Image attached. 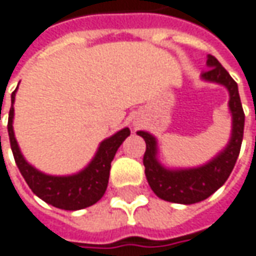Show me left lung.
Listing matches in <instances>:
<instances>
[{
	"instance_id": "left-lung-1",
	"label": "left lung",
	"mask_w": 256,
	"mask_h": 256,
	"mask_svg": "<svg viewBox=\"0 0 256 256\" xmlns=\"http://www.w3.org/2000/svg\"><path fill=\"white\" fill-rule=\"evenodd\" d=\"M201 79L211 84H222L230 93L228 108L232 118V128L228 144L208 163L190 168H168L158 162L157 138L144 130L137 134L146 142L143 164L148 186L158 198L176 204H196L208 198L224 184L232 172L240 156L244 137L245 114L238 93V84L212 55L207 56V70Z\"/></svg>"
}]
</instances>
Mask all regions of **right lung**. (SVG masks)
<instances>
[{"mask_svg":"<svg viewBox=\"0 0 256 256\" xmlns=\"http://www.w3.org/2000/svg\"><path fill=\"white\" fill-rule=\"evenodd\" d=\"M15 93L16 89L11 94V109L8 118L10 143L15 163L34 194L50 206L68 211H76L96 204L108 188L112 160L114 158L120 144L126 140V137L130 136L128 128H122L118 133L104 138L98 147L90 163L80 172L69 176L45 174L25 160L15 138L12 126Z\"/></svg>","mask_w":256,"mask_h":256,"instance_id":"1","label":"right lung"}]
</instances>
